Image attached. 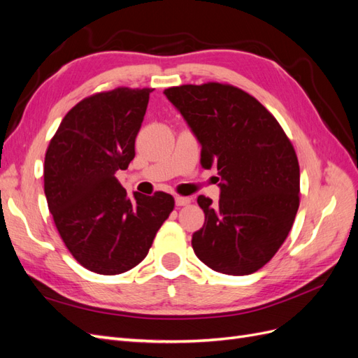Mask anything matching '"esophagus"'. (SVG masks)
<instances>
[{
    "label": "esophagus",
    "instance_id": "1",
    "mask_svg": "<svg viewBox=\"0 0 358 358\" xmlns=\"http://www.w3.org/2000/svg\"><path fill=\"white\" fill-rule=\"evenodd\" d=\"M175 203H176V206H187V204L191 203V199H189V197L176 196V197H175Z\"/></svg>",
    "mask_w": 358,
    "mask_h": 358
}]
</instances>
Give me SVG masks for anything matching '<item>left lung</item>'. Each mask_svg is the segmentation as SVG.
I'll list each match as a JSON object with an SVG mask.
<instances>
[{"instance_id":"1","label":"left lung","mask_w":358,"mask_h":358,"mask_svg":"<svg viewBox=\"0 0 358 358\" xmlns=\"http://www.w3.org/2000/svg\"><path fill=\"white\" fill-rule=\"evenodd\" d=\"M201 145V166L218 170L220 201L199 196L204 224L192 249L215 272L251 275L287 239L299 209L300 169L282 127L252 95L231 85L164 91Z\"/></svg>"}]
</instances>
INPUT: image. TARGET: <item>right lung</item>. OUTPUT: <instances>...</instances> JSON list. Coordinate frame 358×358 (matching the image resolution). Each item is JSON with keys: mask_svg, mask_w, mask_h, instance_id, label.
Here are the masks:
<instances>
[{"mask_svg": "<svg viewBox=\"0 0 358 358\" xmlns=\"http://www.w3.org/2000/svg\"><path fill=\"white\" fill-rule=\"evenodd\" d=\"M152 91L116 88L82 100L64 116L46 150L49 210L76 262L94 273L136 267L175 208V199L161 191L129 199L115 176L136 155Z\"/></svg>", "mask_w": 358, "mask_h": 358, "instance_id": "1", "label": "right lung"}]
</instances>
